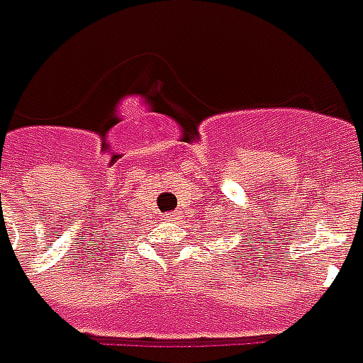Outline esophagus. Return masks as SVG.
I'll list each match as a JSON object with an SVG mask.
<instances>
[{
	"label": "esophagus",
	"mask_w": 363,
	"mask_h": 363,
	"mask_svg": "<svg viewBox=\"0 0 363 363\" xmlns=\"http://www.w3.org/2000/svg\"><path fill=\"white\" fill-rule=\"evenodd\" d=\"M166 220H176V214H174V212H170V214H166Z\"/></svg>",
	"instance_id": "obj_1"
}]
</instances>
